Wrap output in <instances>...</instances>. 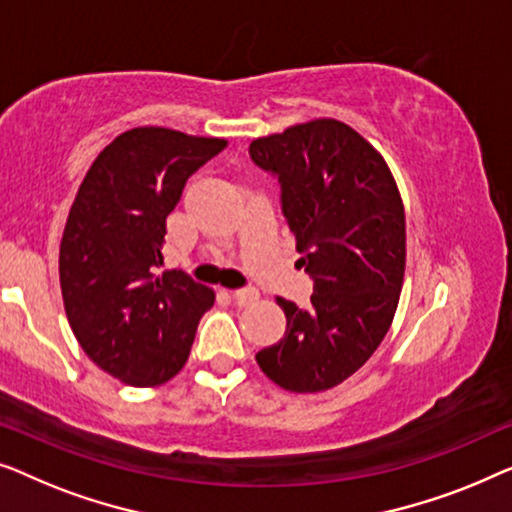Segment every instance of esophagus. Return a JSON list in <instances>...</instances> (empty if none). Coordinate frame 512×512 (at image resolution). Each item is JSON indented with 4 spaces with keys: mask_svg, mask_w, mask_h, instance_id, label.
Masks as SVG:
<instances>
[{
    "mask_svg": "<svg viewBox=\"0 0 512 512\" xmlns=\"http://www.w3.org/2000/svg\"><path fill=\"white\" fill-rule=\"evenodd\" d=\"M232 299L239 306H250V304H255V301L259 299V292L257 290H234L232 292Z\"/></svg>",
    "mask_w": 512,
    "mask_h": 512,
    "instance_id": "34e87169",
    "label": "esophagus"
}]
</instances>
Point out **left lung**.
Segmentation results:
<instances>
[{"instance_id":"1","label":"left lung","mask_w":512,"mask_h":512,"mask_svg":"<svg viewBox=\"0 0 512 512\" xmlns=\"http://www.w3.org/2000/svg\"><path fill=\"white\" fill-rule=\"evenodd\" d=\"M278 174L283 213L313 276L311 308L276 297L287 327L257 352L266 378L294 394L341 385L362 369L397 313L406 273V213L385 157L336 118H315L250 143Z\"/></svg>"}]
</instances>
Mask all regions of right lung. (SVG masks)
<instances>
[{"mask_svg":"<svg viewBox=\"0 0 512 512\" xmlns=\"http://www.w3.org/2000/svg\"><path fill=\"white\" fill-rule=\"evenodd\" d=\"M227 139L134 127L106 146L78 187L60 243L64 311L92 362L132 387L183 369L211 287L157 269L167 215Z\"/></svg>","mask_w":512,"mask_h":512,"instance_id":"1","label":"right lung"}]
</instances>
